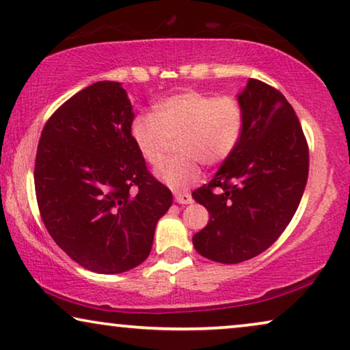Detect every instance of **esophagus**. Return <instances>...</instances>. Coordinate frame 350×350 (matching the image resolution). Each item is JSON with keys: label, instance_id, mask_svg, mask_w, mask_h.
<instances>
[{"label": "esophagus", "instance_id": "1", "mask_svg": "<svg viewBox=\"0 0 350 350\" xmlns=\"http://www.w3.org/2000/svg\"><path fill=\"white\" fill-rule=\"evenodd\" d=\"M175 202H178L181 205H188L193 202V198H191V194L188 193H178L175 194Z\"/></svg>", "mask_w": 350, "mask_h": 350}]
</instances>
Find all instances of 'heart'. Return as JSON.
<instances>
[{"instance_id": "heart-1", "label": "heart", "mask_w": 350, "mask_h": 350, "mask_svg": "<svg viewBox=\"0 0 350 350\" xmlns=\"http://www.w3.org/2000/svg\"><path fill=\"white\" fill-rule=\"evenodd\" d=\"M245 111L236 97L183 90L159 100L154 113L138 114L131 135L151 165L162 164L178 138L180 156L157 169L156 176L167 188L185 191L199 181L202 162L219 164L232 154L241 143Z\"/></svg>"}]
</instances>
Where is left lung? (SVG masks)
Masks as SVG:
<instances>
[{"mask_svg": "<svg viewBox=\"0 0 350 350\" xmlns=\"http://www.w3.org/2000/svg\"><path fill=\"white\" fill-rule=\"evenodd\" d=\"M237 100L245 111L241 143L212 181L193 193L210 215L193 245L199 255L223 265L250 260L279 239L298 208L309 174L308 143L284 95L248 79Z\"/></svg>", "mask_w": 350, "mask_h": 350, "instance_id": "left-lung-1", "label": "left lung"}]
</instances>
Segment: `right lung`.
Returning a JSON list of instances; mask_svg holds the SVG:
<instances>
[{
  "label": "right lung",
  "instance_id": "right-lung-1",
  "mask_svg": "<svg viewBox=\"0 0 350 350\" xmlns=\"http://www.w3.org/2000/svg\"><path fill=\"white\" fill-rule=\"evenodd\" d=\"M132 122L122 84L98 81L52 114L38 145L35 189L42 221L71 260L97 274L142 265L172 205L170 189L146 170Z\"/></svg>",
  "mask_w": 350,
  "mask_h": 350
}]
</instances>
